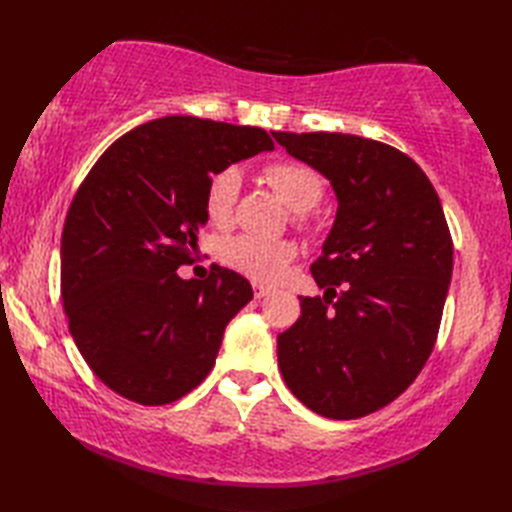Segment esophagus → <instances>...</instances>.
<instances>
[{"label": "esophagus", "instance_id": "esophagus-1", "mask_svg": "<svg viewBox=\"0 0 512 512\" xmlns=\"http://www.w3.org/2000/svg\"><path fill=\"white\" fill-rule=\"evenodd\" d=\"M253 295H255V299H264L270 295V288L264 284H253Z\"/></svg>", "mask_w": 512, "mask_h": 512}]
</instances>
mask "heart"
<instances>
[{"label":"heart","instance_id":"heart-1","mask_svg":"<svg viewBox=\"0 0 512 512\" xmlns=\"http://www.w3.org/2000/svg\"><path fill=\"white\" fill-rule=\"evenodd\" d=\"M264 178L281 200L297 213V220H306V211L314 209L325 193V180L317 169L295 160H279L264 169ZM242 189L239 171L228 167L211 178L206 187V215L217 226L233 222L235 204ZM224 262L259 281H275L284 275L297 248L290 242H268L253 235H237L224 244Z\"/></svg>","mask_w":512,"mask_h":512}]
</instances>
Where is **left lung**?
<instances>
[{"label":"left lung","mask_w":512,"mask_h":512,"mask_svg":"<svg viewBox=\"0 0 512 512\" xmlns=\"http://www.w3.org/2000/svg\"><path fill=\"white\" fill-rule=\"evenodd\" d=\"M273 136L339 202L312 264L323 297H303L301 317L277 336L281 376L319 416L363 418L396 400L436 345L453 273L442 204L416 162L378 140Z\"/></svg>","instance_id":"obj_1"}]
</instances>
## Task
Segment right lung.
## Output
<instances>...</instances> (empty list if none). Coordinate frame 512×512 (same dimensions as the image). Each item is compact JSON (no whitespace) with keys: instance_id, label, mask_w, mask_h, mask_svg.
<instances>
[{"instance_id":"right-lung-1","label":"right lung","mask_w":512,"mask_h":512,"mask_svg":"<svg viewBox=\"0 0 512 512\" xmlns=\"http://www.w3.org/2000/svg\"><path fill=\"white\" fill-rule=\"evenodd\" d=\"M273 149L259 127L165 116L118 138L83 180L61 235V297L81 356L116 394L167 405L213 369L253 288L233 270H176L193 262L215 173Z\"/></svg>"}]
</instances>
